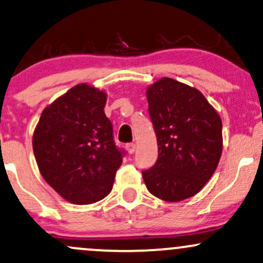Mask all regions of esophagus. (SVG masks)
<instances>
[{
	"mask_svg": "<svg viewBox=\"0 0 263 263\" xmlns=\"http://www.w3.org/2000/svg\"><path fill=\"white\" fill-rule=\"evenodd\" d=\"M126 149H127V152L129 155H132V153L136 151V144L135 143H127L126 144Z\"/></svg>",
	"mask_w": 263,
	"mask_h": 263,
	"instance_id": "esophagus-1",
	"label": "esophagus"
}]
</instances>
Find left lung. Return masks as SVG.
<instances>
[{"mask_svg": "<svg viewBox=\"0 0 263 263\" xmlns=\"http://www.w3.org/2000/svg\"><path fill=\"white\" fill-rule=\"evenodd\" d=\"M146 95L158 143L155 167L142 172L147 189L170 203L194 197L221 157L220 115L198 89L171 78L151 84Z\"/></svg>", "mask_w": 263, "mask_h": 263, "instance_id": "left-lung-1", "label": "left lung"}]
</instances>
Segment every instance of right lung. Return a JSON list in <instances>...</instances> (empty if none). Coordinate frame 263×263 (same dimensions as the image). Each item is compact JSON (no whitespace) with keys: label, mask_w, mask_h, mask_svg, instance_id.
Segmentation results:
<instances>
[{"label":"right lung","mask_w":263,"mask_h":263,"mask_svg":"<svg viewBox=\"0 0 263 263\" xmlns=\"http://www.w3.org/2000/svg\"><path fill=\"white\" fill-rule=\"evenodd\" d=\"M106 100L104 90L78 84L48 105L35 126L32 143L39 172L71 204L108 195L122 163L104 111Z\"/></svg>","instance_id":"right-lung-1"}]
</instances>
